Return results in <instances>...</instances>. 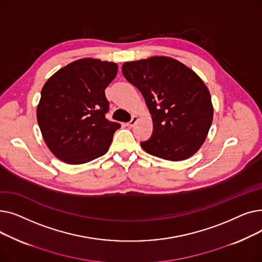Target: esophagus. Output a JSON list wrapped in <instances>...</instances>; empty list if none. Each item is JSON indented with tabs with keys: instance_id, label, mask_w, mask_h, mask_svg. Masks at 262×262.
Wrapping results in <instances>:
<instances>
[{
	"instance_id": "34e87169",
	"label": "esophagus",
	"mask_w": 262,
	"mask_h": 262,
	"mask_svg": "<svg viewBox=\"0 0 262 262\" xmlns=\"http://www.w3.org/2000/svg\"><path fill=\"white\" fill-rule=\"evenodd\" d=\"M138 120H139V118L138 117H136V116H134L133 118H132V120L127 123V126H129V127H133L135 124L138 122Z\"/></svg>"
}]
</instances>
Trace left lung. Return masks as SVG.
Segmentation results:
<instances>
[{"label":"left lung","instance_id":"8db88e82","mask_svg":"<svg viewBox=\"0 0 262 262\" xmlns=\"http://www.w3.org/2000/svg\"><path fill=\"white\" fill-rule=\"evenodd\" d=\"M125 78L142 93L153 120L146 153L171 161L194 155L213 119L209 90L190 68L172 57L153 56L124 62Z\"/></svg>","mask_w":262,"mask_h":262}]
</instances>
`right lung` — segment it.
Returning <instances> with one entry per match:
<instances>
[{
  "instance_id": "add662e5",
  "label": "right lung",
  "mask_w": 262,
  "mask_h": 262,
  "mask_svg": "<svg viewBox=\"0 0 262 262\" xmlns=\"http://www.w3.org/2000/svg\"><path fill=\"white\" fill-rule=\"evenodd\" d=\"M118 64L94 58L75 60L54 73L41 90L37 121L51 152L69 164L107 153L119 123L105 118L106 87Z\"/></svg>"
}]
</instances>
